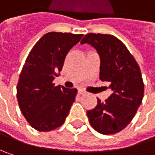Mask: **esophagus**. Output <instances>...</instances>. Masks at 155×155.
Returning <instances> with one entry per match:
<instances>
[{"mask_svg":"<svg viewBox=\"0 0 155 155\" xmlns=\"http://www.w3.org/2000/svg\"><path fill=\"white\" fill-rule=\"evenodd\" d=\"M85 93H86V91H83V90H81V89L78 90V94L82 95V94H85Z\"/></svg>","mask_w":155,"mask_h":155,"instance_id":"esophagus-1","label":"esophagus"}]
</instances>
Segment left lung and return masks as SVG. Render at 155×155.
<instances>
[{
    "instance_id": "8db88e82",
    "label": "left lung",
    "mask_w": 155,
    "mask_h": 155,
    "mask_svg": "<svg viewBox=\"0 0 155 155\" xmlns=\"http://www.w3.org/2000/svg\"><path fill=\"white\" fill-rule=\"evenodd\" d=\"M89 44L101 59L100 79L110 83L112 94L87 111L91 126L103 135L123 130L135 117L143 97V82L139 66L126 46L116 37L90 33L81 44Z\"/></svg>"
}]
</instances>
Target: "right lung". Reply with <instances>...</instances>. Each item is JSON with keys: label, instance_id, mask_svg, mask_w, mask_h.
Wrapping results in <instances>:
<instances>
[{"label": "right lung", "instance_id": "add662e5", "mask_svg": "<svg viewBox=\"0 0 155 155\" xmlns=\"http://www.w3.org/2000/svg\"><path fill=\"white\" fill-rule=\"evenodd\" d=\"M81 34L49 32L30 51L19 74L17 99L19 108L36 130L47 132L62 126L75 101L76 89L54 86L69 50Z\"/></svg>", "mask_w": 155, "mask_h": 155}]
</instances>
